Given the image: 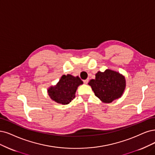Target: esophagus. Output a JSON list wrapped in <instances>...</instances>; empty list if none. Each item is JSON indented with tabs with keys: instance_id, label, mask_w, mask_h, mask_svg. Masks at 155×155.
Segmentation results:
<instances>
[{
	"instance_id": "esophagus-1",
	"label": "esophagus",
	"mask_w": 155,
	"mask_h": 155,
	"mask_svg": "<svg viewBox=\"0 0 155 155\" xmlns=\"http://www.w3.org/2000/svg\"><path fill=\"white\" fill-rule=\"evenodd\" d=\"M88 82H89V79L88 78L86 79V80H84V82L85 84H87L88 83Z\"/></svg>"
}]
</instances>
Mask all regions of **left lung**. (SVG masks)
<instances>
[{"instance_id": "8db88e82", "label": "left lung", "mask_w": 155, "mask_h": 155, "mask_svg": "<svg viewBox=\"0 0 155 155\" xmlns=\"http://www.w3.org/2000/svg\"><path fill=\"white\" fill-rule=\"evenodd\" d=\"M88 84L96 96L104 103L109 104L122 96L126 88L124 75L117 71L107 69L104 72L98 71L95 79Z\"/></svg>"}]
</instances>
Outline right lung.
Wrapping results in <instances>:
<instances>
[{
    "mask_svg": "<svg viewBox=\"0 0 155 155\" xmlns=\"http://www.w3.org/2000/svg\"><path fill=\"white\" fill-rule=\"evenodd\" d=\"M82 84L83 82L78 76L63 74L56 85L48 87L47 93L51 100L57 104L67 105L74 98L78 87Z\"/></svg>",
    "mask_w": 155,
    "mask_h": 155,
    "instance_id": "1",
    "label": "right lung"
}]
</instances>
